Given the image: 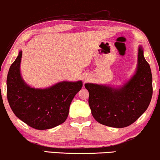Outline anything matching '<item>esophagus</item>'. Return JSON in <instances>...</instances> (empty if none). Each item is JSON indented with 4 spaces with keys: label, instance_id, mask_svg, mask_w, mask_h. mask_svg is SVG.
<instances>
[{
    "label": "esophagus",
    "instance_id": "obj_1",
    "mask_svg": "<svg viewBox=\"0 0 160 160\" xmlns=\"http://www.w3.org/2000/svg\"><path fill=\"white\" fill-rule=\"evenodd\" d=\"M89 78V77H88V76H87V77H86V78H85V80H88V79H89V78Z\"/></svg>",
    "mask_w": 160,
    "mask_h": 160
}]
</instances>
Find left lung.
<instances>
[{"label": "left lung", "instance_id": "left-lung-1", "mask_svg": "<svg viewBox=\"0 0 160 160\" xmlns=\"http://www.w3.org/2000/svg\"><path fill=\"white\" fill-rule=\"evenodd\" d=\"M92 116L99 123L113 128H125L144 113L152 98V74L138 46L137 64L134 74L121 86L87 82Z\"/></svg>", "mask_w": 160, "mask_h": 160}]
</instances>
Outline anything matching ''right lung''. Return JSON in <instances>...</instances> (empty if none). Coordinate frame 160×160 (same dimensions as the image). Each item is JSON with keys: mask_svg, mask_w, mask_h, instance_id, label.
<instances>
[{"mask_svg": "<svg viewBox=\"0 0 160 160\" xmlns=\"http://www.w3.org/2000/svg\"><path fill=\"white\" fill-rule=\"evenodd\" d=\"M22 51L10 66L7 79V99L15 116L32 128H54L67 118L69 106L82 88L81 80L60 81L46 88H35L24 81L21 73Z\"/></svg>", "mask_w": 160, "mask_h": 160, "instance_id": "1", "label": "right lung"}]
</instances>
